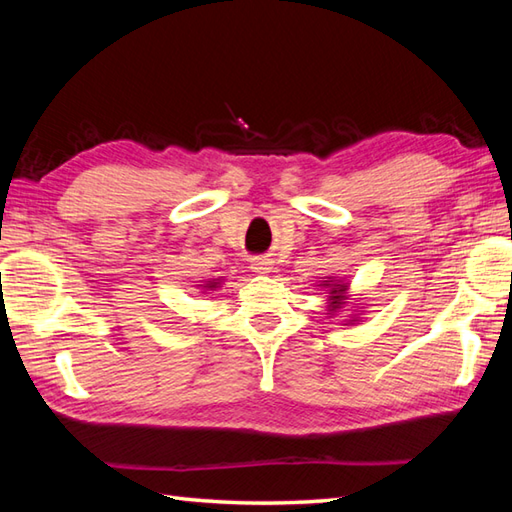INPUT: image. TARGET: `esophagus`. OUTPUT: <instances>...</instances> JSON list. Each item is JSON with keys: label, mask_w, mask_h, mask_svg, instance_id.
Returning a JSON list of instances; mask_svg holds the SVG:
<instances>
[{"label": "esophagus", "mask_w": 512, "mask_h": 512, "mask_svg": "<svg viewBox=\"0 0 512 512\" xmlns=\"http://www.w3.org/2000/svg\"><path fill=\"white\" fill-rule=\"evenodd\" d=\"M250 268H253V273H270V270H273V262L266 257H255L253 262H250Z\"/></svg>", "instance_id": "esophagus-1"}]
</instances>
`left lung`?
<instances>
[{
	"label": "left lung",
	"mask_w": 512,
	"mask_h": 512,
	"mask_svg": "<svg viewBox=\"0 0 512 512\" xmlns=\"http://www.w3.org/2000/svg\"><path fill=\"white\" fill-rule=\"evenodd\" d=\"M321 286H328L330 288V295H332V310H336L341 306V295L345 292L343 284H321Z\"/></svg>",
	"instance_id": "8db88e82"
}]
</instances>
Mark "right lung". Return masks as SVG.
I'll return each instance as SVG.
<instances>
[{
    "instance_id": "right-lung-1",
    "label": "right lung",
    "mask_w": 512,
    "mask_h": 512,
    "mask_svg": "<svg viewBox=\"0 0 512 512\" xmlns=\"http://www.w3.org/2000/svg\"><path fill=\"white\" fill-rule=\"evenodd\" d=\"M217 286V281H211V284L209 286H206V288H215Z\"/></svg>"
}]
</instances>
